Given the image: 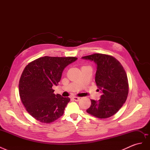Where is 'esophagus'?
I'll use <instances>...</instances> for the list:
<instances>
[{
  "instance_id": "esophagus-1",
  "label": "esophagus",
  "mask_w": 150,
  "mask_h": 150,
  "mask_svg": "<svg viewBox=\"0 0 150 150\" xmlns=\"http://www.w3.org/2000/svg\"><path fill=\"white\" fill-rule=\"evenodd\" d=\"M72 99H73L74 100V101H79L80 98H79V97H76V96H74V97L72 98Z\"/></svg>"
}]
</instances>
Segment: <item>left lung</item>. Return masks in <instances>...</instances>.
<instances>
[{
  "instance_id": "1",
  "label": "left lung",
  "mask_w": 150,
  "mask_h": 150,
  "mask_svg": "<svg viewBox=\"0 0 150 150\" xmlns=\"http://www.w3.org/2000/svg\"><path fill=\"white\" fill-rule=\"evenodd\" d=\"M96 64L95 81L102 94L98 101L91 99V105L87 111L98 118L114 115L125 104L128 94V81L121 63L114 57L94 54L82 57Z\"/></svg>"
}]
</instances>
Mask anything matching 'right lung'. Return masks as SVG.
<instances>
[{
    "label": "right lung",
    "instance_id": "obj_1",
    "mask_svg": "<svg viewBox=\"0 0 150 150\" xmlns=\"http://www.w3.org/2000/svg\"><path fill=\"white\" fill-rule=\"evenodd\" d=\"M75 57L37 59L27 65L19 81V95L26 110L35 120L50 123L64 114L69 98L54 94L64 68L77 60Z\"/></svg>",
    "mask_w": 150,
    "mask_h": 150
}]
</instances>
